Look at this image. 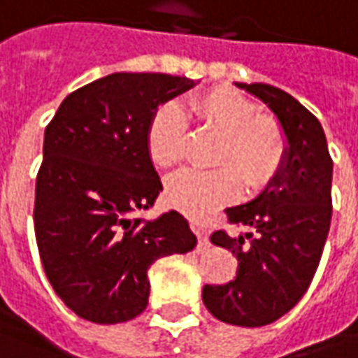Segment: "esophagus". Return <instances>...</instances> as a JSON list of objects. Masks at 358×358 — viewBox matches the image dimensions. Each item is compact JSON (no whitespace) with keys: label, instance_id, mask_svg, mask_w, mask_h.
I'll return each mask as SVG.
<instances>
[{"label":"esophagus","instance_id":"esophagus-1","mask_svg":"<svg viewBox=\"0 0 358 358\" xmlns=\"http://www.w3.org/2000/svg\"><path fill=\"white\" fill-rule=\"evenodd\" d=\"M193 231L197 233V239H199L201 249H207V247H209V233H207V229L197 223V225H193Z\"/></svg>","mask_w":358,"mask_h":358}]
</instances>
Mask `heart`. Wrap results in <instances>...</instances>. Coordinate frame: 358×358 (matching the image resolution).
Returning <instances> with one entry per match:
<instances>
[{"label":"heart","mask_w":358,"mask_h":358,"mask_svg":"<svg viewBox=\"0 0 358 358\" xmlns=\"http://www.w3.org/2000/svg\"><path fill=\"white\" fill-rule=\"evenodd\" d=\"M187 113L223 133L217 151V169H181L165 185L167 203L191 215L205 217L227 205L241 193H255L279 171L285 139L279 125L259 115L257 105L237 91L215 87L191 99ZM177 103H165L153 113L147 127V151L159 167H173L185 153L187 115Z\"/></svg>","instance_id":"heart-1"}]
</instances>
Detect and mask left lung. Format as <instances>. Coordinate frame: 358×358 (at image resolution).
I'll return each mask as SVG.
<instances>
[{
  "mask_svg": "<svg viewBox=\"0 0 358 358\" xmlns=\"http://www.w3.org/2000/svg\"><path fill=\"white\" fill-rule=\"evenodd\" d=\"M277 115L287 149L279 173L251 203L229 207V225L213 245L237 255L233 281L205 285L203 303L219 321L263 327L295 307L319 267L331 227L333 159L319 119L287 91L267 83H237Z\"/></svg>",
  "mask_w": 358,
  "mask_h": 358,
  "instance_id": "left-lung-1",
  "label": "left lung"
}]
</instances>
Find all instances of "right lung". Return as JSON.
<instances>
[{"mask_svg": "<svg viewBox=\"0 0 358 358\" xmlns=\"http://www.w3.org/2000/svg\"><path fill=\"white\" fill-rule=\"evenodd\" d=\"M167 73H111L69 93L45 127L34 225L53 291L81 319L125 323L149 299V267L197 245L183 215L143 221L163 189L147 151L157 107L191 90Z\"/></svg>", "mask_w": 358, "mask_h": 358, "instance_id": "right-lung-1", "label": "right lung"}]
</instances>
